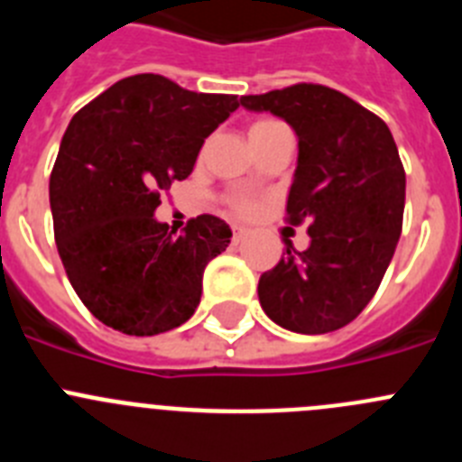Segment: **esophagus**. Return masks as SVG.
Here are the masks:
<instances>
[{
    "label": "esophagus",
    "mask_w": 462,
    "mask_h": 462,
    "mask_svg": "<svg viewBox=\"0 0 462 462\" xmlns=\"http://www.w3.org/2000/svg\"><path fill=\"white\" fill-rule=\"evenodd\" d=\"M245 236H247V228L245 226H238V224H234V245H240L245 240Z\"/></svg>",
    "instance_id": "1"
}]
</instances>
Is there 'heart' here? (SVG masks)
<instances>
[{
  "label": "heart",
  "instance_id": "obj_1",
  "mask_svg": "<svg viewBox=\"0 0 462 462\" xmlns=\"http://www.w3.org/2000/svg\"><path fill=\"white\" fill-rule=\"evenodd\" d=\"M277 128H283V124L282 121H277V118H256V121L249 125V139H252V142H256V139L274 133ZM226 206L234 215L249 217V215H254L256 210L261 208V199L254 197L252 192H234L226 197Z\"/></svg>",
  "mask_w": 462,
  "mask_h": 462
}]
</instances>
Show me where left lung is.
<instances>
[{
	"label": "left lung",
	"instance_id": "left-lung-1",
	"mask_svg": "<svg viewBox=\"0 0 462 462\" xmlns=\"http://www.w3.org/2000/svg\"><path fill=\"white\" fill-rule=\"evenodd\" d=\"M240 103L293 125L300 155L286 222H309L311 236L304 252L286 240L282 261L261 274V307L291 332L346 328L378 291L403 228L405 169L394 137L383 118L323 84Z\"/></svg>",
	"mask_w": 462,
	"mask_h": 462
}]
</instances>
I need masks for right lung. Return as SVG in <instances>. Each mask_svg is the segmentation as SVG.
<instances>
[{
    "mask_svg": "<svg viewBox=\"0 0 462 462\" xmlns=\"http://www.w3.org/2000/svg\"><path fill=\"white\" fill-rule=\"evenodd\" d=\"M238 107V96L142 73L118 79L68 124L50 176L54 240L70 286L107 328L153 337L199 307L203 270L228 247L231 228L199 215L176 236L153 213Z\"/></svg>",
    "mask_w": 462,
    "mask_h": 462,
    "instance_id": "obj_1",
    "label": "right lung"
}]
</instances>
